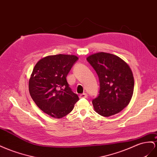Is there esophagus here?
I'll list each match as a JSON object with an SVG mask.
<instances>
[{
    "label": "esophagus",
    "mask_w": 157,
    "mask_h": 157,
    "mask_svg": "<svg viewBox=\"0 0 157 157\" xmlns=\"http://www.w3.org/2000/svg\"><path fill=\"white\" fill-rule=\"evenodd\" d=\"M79 96H80V98H87L88 95H87L86 93H83V94H80Z\"/></svg>",
    "instance_id": "34e87169"
}]
</instances>
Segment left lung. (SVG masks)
Returning <instances> with one entry per match:
<instances>
[{"label":"left lung","mask_w":157,"mask_h":157,"mask_svg":"<svg viewBox=\"0 0 157 157\" xmlns=\"http://www.w3.org/2000/svg\"><path fill=\"white\" fill-rule=\"evenodd\" d=\"M86 60L100 81L99 94L92 100L96 112L104 117L119 113L133 96L134 78L129 66L120 57L104 52L92 54Z\"/></svg>","instance_id":"1"}]
</instances>
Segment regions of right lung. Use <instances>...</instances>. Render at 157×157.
Instances as JSON below:
<instances>
[{
	"label": "right lung",
	"instance_id": "1",
	"mask_svg": "<svg viewBox=\"0 0 157 157\" xmlns=\"http://www.w3.org/2000/svg\"><path fill=\"white\" fill-rule=\"evenodd\" d=\"M78 58L59 54L42 58L33 69L29 91L38 108L55 118L69 114L79 100L67 81V76Z\"/></svg>",
	"mask_w": 157,
	"mask_h": 157
}]
</instances>
